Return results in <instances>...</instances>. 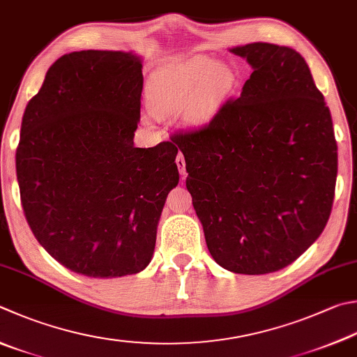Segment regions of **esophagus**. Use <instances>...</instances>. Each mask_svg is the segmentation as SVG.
I'll return each mask as SVG.
<instances>
[{"instance_id": "obj_1", "label": "esophagus", "mask_w": 357, "mask_h": 357, "mask_svg": "<svg viewBox=\"0 0 357 357\" xmlns=\"http://www.w3.org/2000/svg\"><path fill=\"white\" fill-rule=\"evenodd\" d=\"M176 165H177V167H178V172L181 174V176H185L186 174V165H185V157H183V153L181 152H178L177 153V158H176Z\"/></svg>"}]
</instances>
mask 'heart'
Here are the masks:
<instances>
[{
  "label": "heart",
  "mask_w": 357,
  "mask_h": 357,
  "mask_svg": "<svg viewBox=\"0 0 357 357\" xmlns=\"http://www.w3.org/2000/svg\"><path fill=\"white\" fill-rule=\"evenodd\" d=\"M233 84L228 66L205 56L161 66L147 84V105L153 116L166 118L180 110L183 123L200 127L210 123Z\"/></svg>",
  "instance_id": "obj_1"
}]
</instances>
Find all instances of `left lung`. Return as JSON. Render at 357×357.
I'll use <instances>...</instances> for the list:
<instances>
[{"instance_id": "obj_1", "label": "left lung", "mask_w": 357, "mask_h": 357, "mask_svg": "<svg viewBox=\"0 0 357 357\" xmlns=\"http://www.w3.org/2000/svg\"><path fill=\"white\" fill-rule=\"evenodd\" d=\"M252 66L238 99L210 124L171 139L183 152L186 188L220 267L264 275L284 268L329 219L337 144L306 60L272 43L230 50Z\"/></svg>"}]
</instances>
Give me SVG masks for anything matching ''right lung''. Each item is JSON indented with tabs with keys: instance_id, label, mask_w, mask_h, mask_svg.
<instances>
[{
	"instance_id": "obj_1",
	"label": "right lung",
	"mask_w": 357,
	"mask_h": 357,
	"mask_svg": "<svg viewBox=\"0 0 357 357\" xmlns=\"http://www.w3.org/2000/svg\"><path fill=\"white\" fill-rule=\"evenodd\" d=\"M143 65L132 52L76 51L26 105L15 165L33 236L70 271L116 278L152 259L178 147H135Z\"/></svg>"
}]
</instances>
